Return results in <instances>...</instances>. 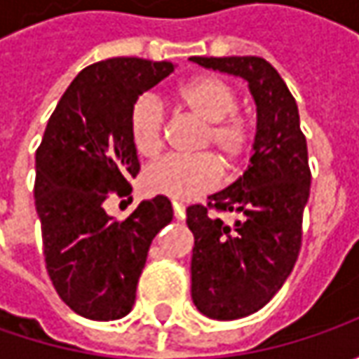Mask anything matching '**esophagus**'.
<instances>
[{
	"instance_id": "1",
	"label": "esophagus",
	"mask_w": 359,
	"mask_h": 359,
	"mask_svg": "<svg viewBox=\"0 0 359 359\" xmlns=\"http://www.w3.org/2000/svg\"><path fill=\"white\" fill-rule=\"evenodd\" d=\"M173 214L177 219H184L186 217V205L180 203V201H173Z\"/></svg>"
}]
</instances>
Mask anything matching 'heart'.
Listing matches in <instances>:
<instances>
[{"label":"heart","instance_id":"1","mask_svg":"<svg viewBox=\"0 0 359 359\" xmlns=\"http://www.w3.org/2000/svg\"><path fill=\"white\" fill-rule=\"evenodd\" d=\"M182 111L203 123L196 149L212 151L224 168L236 170L248 159L255 144V123L238 109V93L217 76H196L173 91ZM130 137L142 158H158L165 142V116L151 95H142L130 111ZM214 155V156H215ZM211 154L194 158H165L144 175L151 194L172 200H196L219 182V163Z\"/></svg>","mask_w":359,"mask_h":359}]
</instances>
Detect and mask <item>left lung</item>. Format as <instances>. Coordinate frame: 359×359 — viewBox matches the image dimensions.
<instances>
[{"instance_id":"1","label":"left lung","mask_w":359,"mask_h":359,"mask_svg":"<svg viewBox=\"0 0 359 359\" xmlns=\"http://www.w3.org/2000/svg\"><path fill=\"white\" fill-rule=\"evenodd\" d=\"M203 67L248 79L257 105L252 163L238 182L187 208L194 233L191 299L214 320H238L262 310L296 266L311 172L294 95L264 57H189ZM231 211L229 229L209 215Z\"/></svg>"}]
</instances>
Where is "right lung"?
I'll return each mask as SVG.
<instances>
[{
    "label": "right lung",
    "mask_w": 359,
    "mask_h": 359,
    "mask_svg": "<svg viewBox=\"0 0 359 359\" xmlns=\"http://www.w3.org/2000/svg\"><path fill=\"white\" fill-rule=\"evenodd\" d=\"M172 72V62L140 57L88 65L62 95L35 151L46 269L60 297L88 320L130 313L151 240L172 222L165 196L142 201L126 219L105 212L111 196H130V180L140 173L131 105Z\"/></svg>",
    "instance_id": "1"
}]
</instances>
